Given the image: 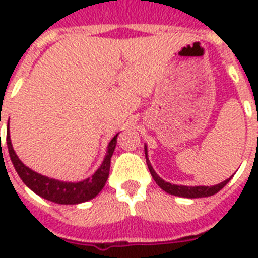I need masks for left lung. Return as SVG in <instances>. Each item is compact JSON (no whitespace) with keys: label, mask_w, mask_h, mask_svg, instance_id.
<instances>
[{"label":"left lung","mask_w":258,"mask_h":258,"mask_svg":"<svg viewBox=\"0 0 258 258\" xmlns=\"http://www.w3.org/2000/svg\"><path fill=\"white\" fill-rule=\"evenodd\" d=\"M145 154H146V162H147V166H149V170L151 172V175H153L154 180L157 182L158 186L162 188V190H165L166 192H169V194H172V196L176 197H183V198H202V197H210L214 196L216 192H218L221 188L224 187L225 184L228 183L230 178L224 182H221V183L216 184V186H182V184H171L169 182H166L161 178V176L158 175L157 172L154 171L153 166L150 163L149 158H147V147L145 146Z\"/></svg>","instance_id":"8db88e82"}]
</instances>
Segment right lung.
Listing matches in <instances>:
<instances>
[{"instance_id":"add662e5","label":"right lung","mask_w":258,"mask_h":258,"mask_svg":"<svg viewBox=\"0 0 258 258\" xmlns=\"http://www.w3.org/2000/svg\"><path fill=\"white\" fill-rule=\"evenodd\" d=\"M116 139L117 134L109 142L107 155H105L100 167L96 170V172L91 178L75 183V182H61V180L52 179V178L41 175V174L30 170L29 167H26L14 153L13 146L10 142L9 123H8V131H6V146L9 150L10 159H12L14 169L22 182L37 196L61 205L82 204V202L95 198L101 191V188L104 187L105 182L108 179L111 157H112L113 150L116 147Z\"/></svg>"}]
</instances>
